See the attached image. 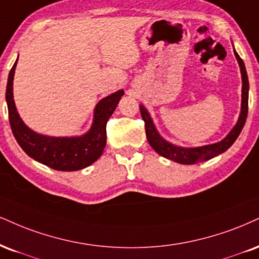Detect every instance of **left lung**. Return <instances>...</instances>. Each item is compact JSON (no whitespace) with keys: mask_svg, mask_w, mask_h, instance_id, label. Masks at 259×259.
I'll return each mask as SVG.
<instances>
[{"mask_svg":"<svg viewBox=\"0 0 259 259\" xmlns=\"http://www.w3.org/2000/svg\"><path fill=\"white\" fill-rule=\"evenodd\" d=\"M235 58L239 62L240 72H241V79H242V90H241V111H240L239 119L236 121L235 126L230 130L228 135L224 138L222 141L212 143V145L201 146V147H194V148H187L181 147V146L172 145V143L167 142L160 136L158 133L157 127H155L153 120H152L151 116H149L148 111L146 110L145 106L140 105V111H141V117L143 121H145V129H146V136H147L148 143L151 147L160 154L161 157L166 158L172 161L180 164L191 165L195 163H200V161H205L208 159H212L213 157L219 155L223 152H226L238 136L241 133L242 127L245 125L246 118H247V111H248V77L247 72H246V67L242 59L239 57V54L234 51Z\"/></svg>","mask_w":259,"mask_h":259,"instance_id":"left-lung-1","label":"left lung"}]
</instances>
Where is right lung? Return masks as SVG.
Returning <instances> with one entry per match:
<instances>
[{"label":"right lung","mask_w":259,"mask_h":259,"mask_svg":"<svg viewBox=\"0 0 259 259\" xmlns=\"http://www.w3.org/2000/svg\"><path fill=\"white\" fill-rule=\"evenodd\" d=\"M17 61L14 62L8 76L6 101L12 132L25 153L38 163L58 171H77L98 160L106 146V124L124 95V90H118L100 100L95 106L92 127L84 135L73 138L40 135L24 123L15 107L13 79Z\"/></svg>","instance_id":"obj_1"}]
</instances>
